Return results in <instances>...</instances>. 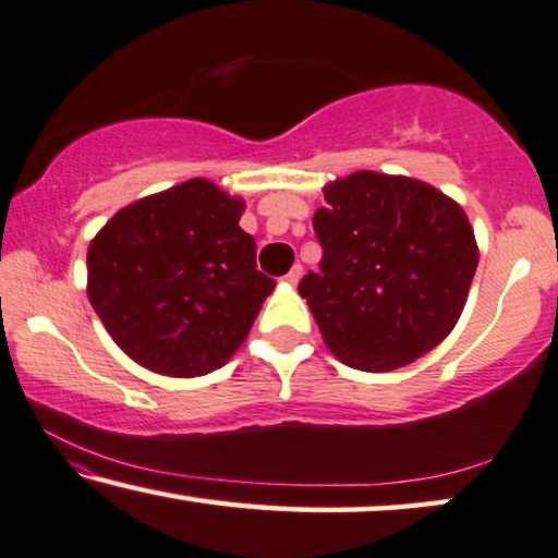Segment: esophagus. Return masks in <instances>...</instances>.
<instances>
[{
    "mask_svg": "<svg viewBox=\"0 0 558 558\" xmlns=\"http://www.w3.org/2000/svg\"><path fill=\"white\" fill-rule=\"evenodd\" d=\"M301 278H303V265H293V268H290V272L282 280H286L288 286H298V282H301Z\"/></svg>",
    "mask_w": 558,
    "mask_h": 558,
    "instance_id": "esophagus-1",
    "label": "esophagus"
}]
</instances>
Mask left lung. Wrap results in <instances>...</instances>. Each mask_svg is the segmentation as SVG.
Here are the masks:
<instances>
[{"label":"left lung","instance_id":"obj_1","mask_svg":"<svg viewBox=\"0 0 558 558\" xmlns=\"http://www.w3.org/2000/svg\"><path fill=\"white\" fill-rule=\"evenodd\" d=\"M313 215L320 272L298 286L326 347L361 372H395L447 339L477 268L470 219L412 177L354 171Z\"/></svg>","mask_w":558,"mask_h":558}]
</instances>
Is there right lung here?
Segmentation results:
<instances>
[{"label": "right lung", "instance_id": "add662e5", "mask_svg": "<svg viewBox=\"0 0 558 558\" xmlns=\"http://www.w3.org/2000/svg\"><path fill=\"white\" fill-rule=\"evenodd\" d=\"M245 202L209 179L131 202L88 247V298L111 339L163 376L225 366L276 280L240 227Z\"/></svg>", "mask_w": 558, "mask_h": 558}]
</instances>
